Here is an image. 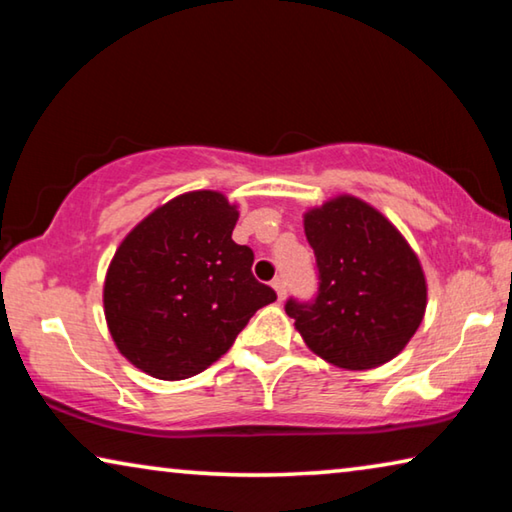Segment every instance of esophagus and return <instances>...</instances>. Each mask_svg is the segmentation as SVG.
I'll return each mask as SVG.
<instances>
[{"label": "esophagus", "mask_w": 512, "mask_h": 512, "mask_svg": "<svg viewBox=\"0 0 512 512\" xmlns=\"http://www.w3.org/2000/svg\"><path fill=\"white\" fill-rule=\"evenodd\" d=\"M271 284L277 293V300H284V296H287V282H284V277H275Z\"/></svg>", "instance_id": "1"}]
</instances>
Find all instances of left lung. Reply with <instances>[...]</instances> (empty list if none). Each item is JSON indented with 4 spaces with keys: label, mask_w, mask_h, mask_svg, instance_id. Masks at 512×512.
Masks as SVG:
<instances>
[{
    "label": "left lung",
    "mask_w": 512,
    "mask_h": 512,
    "mask_svg": "<svg viewBox=\"0 0 512 512\" xmlns=\"http://www.w3.org/2000/svg\"><path fill=\"white\" fill-rule=\"evenodd\" d=\"M305 235L316 255L318 293L284 305L305 343L345 370H370L397 357L427 307V282L406 239L354 196L309 210Z\"/></svg>",
    "instance_id": "left-lung-1"
}]
</instances>
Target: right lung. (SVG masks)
Masks as SVG:
<instances>
[{"instance_id": "right-lung-1", "label": "right lung", "mask_w": 512, "mask_h": 512, "mask_svg": "<svg viewBox=\"0 0 512 512\" xmlns=\"http://www.w3.org/2000/svg\"><path fill=\"white\" fill-rule=\"evenodd\" d=\"M237 219L223 194L189 192L121 241L103 307L115 345L133 366L167 381L194 377L277 298L250 271L253 250L232 241Z\"/></svg>"}]
</instances>
